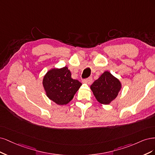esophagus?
<instances>
[{
    "instance_id": "1",
    "label": "esophagus",
    "mask_w": 155,
    "mask_h": 155,
    "mask_svg": "<svg viewBox=\"0 0 155 155\" xmlns=\"http://www.w3.org/2000/svg\"><path fill=\"white\" fill-rule=\"evenodd\" d=\"M92 81H93V78L91 77H89L88 78L84 79L83 81V82L85 84H87L88 85H90L92 83Z\"/></svg>"
}]
</instances>
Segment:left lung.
Masks as SVG:
<instances>
[{"instance_id": "1", "label": "left lung", "mask_w": 155, "mask_h": 155, "mask_svg": "<svg viewBox=\"0 0 155 155\" xmlns=\"http://www.w3.org/2000/svg\"><path fill=\"white\" fill-rule=\"evenodd\" d=\"M90 88L99 103L108 105L120 91L122 84L110 72L106 71L92 84Z\"/></svg>"}]
</instances>
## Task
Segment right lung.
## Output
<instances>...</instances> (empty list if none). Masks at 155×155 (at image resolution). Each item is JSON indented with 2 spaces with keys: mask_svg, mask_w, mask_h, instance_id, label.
Masks as SVG:
<instances>
[{
  "mask_svg": "<svg viewBox=\"0 0 155 155\" xmlns=\"http://www.w3.org/2000/svg\"><path fill=\"white\" fill-rule=\"evenodd\" d=\"M42 85L49 99L63 106L71 101L82 84L71 78L70 71L65 66L49 70L44 76Z\"/></svg>",
  "mask_w": 155,
  "mask_h": 155,
  "instance_id": "obj_1",
  "label": "right lung"
}]
</instances>
